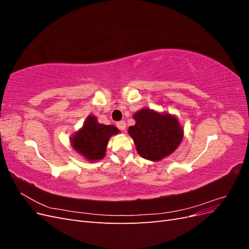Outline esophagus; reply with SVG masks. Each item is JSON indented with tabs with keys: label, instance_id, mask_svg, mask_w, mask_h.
<instances>
[{
	"label": "esophagus",
	"instance_id": "esophagus-1",
	"mask_svg": "<svg viewBox=\"0 0 249 249\" xmlns=\"http://www.w3.org/2000/svg\"><path fill=\"white\" fill-rule=\"evenodd\" d=\"M116 126L118 127L120 131H124L125 127H126V124H125L124 120H120V122L116 123Z\"/></svg>",
	"mask_w": 249,
	"mask_h": 249
}]
</instances>
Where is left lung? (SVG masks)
<instances>
[{
    "label": "left lung",
    "mask_w": 249,
    "mask_h": 249,
    "mask_svg": "<svg viewBox=\"0 0 249 249\" xmlns=\"http://www.w3.org/2000/svg\"><path fill=\"white\" fill-rule=\"evenodd\" d=\"M136 124L129 127L138 154L150 161H160L176 150L183 139L177 117L142 109L134 115Z\"/></svg>",
    "instance_id": "8db88e82"
}]
</instances>
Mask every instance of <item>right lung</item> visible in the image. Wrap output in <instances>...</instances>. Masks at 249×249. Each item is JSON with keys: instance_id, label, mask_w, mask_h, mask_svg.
I'll return each mask as SVG.
<instances>
[{"instance_id": "add662e5", "label": "right lung", "mask_w": 249, "mask_h": 249, "mask_svg": "<svg viewBox=\"0 0 249 249\" xmlns=\"http://www.w3.org/2000/svg\"><path fill=\"white\" fill-rule=\"evenodd\" d=\"M118 132L116 126L101 124L94 116H88L82 129L71 138V144L89 161L101 160L106 153L109 138Z\"/></svg>"}]
</instances>
